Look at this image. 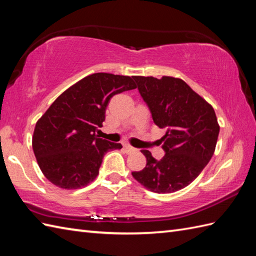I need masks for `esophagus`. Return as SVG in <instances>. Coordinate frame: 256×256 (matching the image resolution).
<instances>
[{
  "mask_svg": "<svg viewBox=\"0 0 256 256\" xmlns=\"http://www.w3.org/2000/svg\"><path fill=\"white\" fill-rule=\"evenodd\" d=\"M124 149H126V151H127L128 153H132V152H136V151H137V149H134V146H129V144H124Z\"/></svg>",
  "mask_w": 256,
  "mask_h": 256,
  "instance_id": "esophagus-1",
  "label": "esophagus"
}]
</instances>
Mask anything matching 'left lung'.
<instances>
[{
	"instance_id": "8db88e82",
	"label": "left lung",
	"mask_w": 256,
	"mask_h": 256,
	"mask_svg": "<svg viewBox=\"0 0 256 256\" xmlns=\"http://www.w3.org/2000/svg\"><path fill=\"white\" fill-rule=\"evenodd\" d=\"M139 93L156 126L166 128L162 137L166 154L160 161L142 150L146 166L132 176L158 194H168L190 185L205 168L217 144L219 124L212 106L180 78L134 76Z\"/></svg>"
}]
</instances>
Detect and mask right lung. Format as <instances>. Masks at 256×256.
Returning <instances> with one entry per match:
<instances>
[{"instance_id":"1","label":"right lung","mask_w":256,"mask_h":256,"mask_svg":"<svg viewBox=\"0 0 256 256\" xmlns=\"http://www.w3.org/2000/svg\"><path fill=\"white\" fill-rule=\"evenodd\" d=\"M137 86L132 78L94 73L64 90L36 124L32 150L47 180L64 190L86 186L108 151L122 149L98 138L114 95Z\"/></svg>"}]
</instances>
